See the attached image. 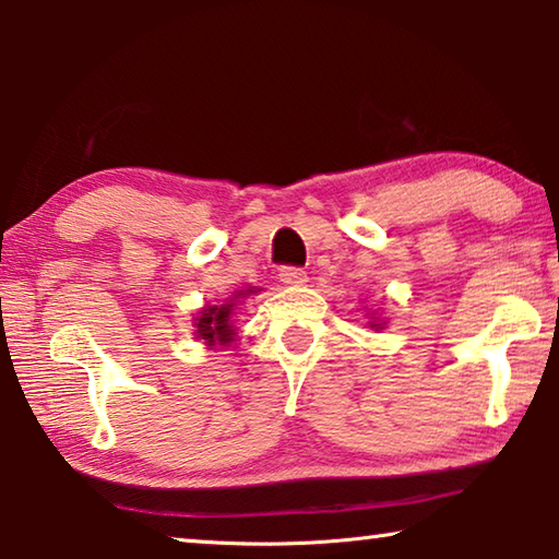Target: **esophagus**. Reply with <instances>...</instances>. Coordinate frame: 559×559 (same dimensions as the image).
Wrapping results in <instances>:
<instances>
[{
	"label": "esophagus",
	"instance_id": "1",
	"mask_svg": "<svg viewBox=\"0 0 559 559\" xmlns=\"http://www.w3.org/2000/svg\"><path fill=\"white\" fill-rule=\"evenodd\" d=\"M278 276H281L283 283H288V286H302V283L308 281L306 271L298 269V266H281Z\"/></svg>",
	"mask_w": 559,
	"mask_h": 559
}]
</instances>
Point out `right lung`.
<instances>
[{
  "label": "right lung",
  "mask_w": 559,
  "mask_h": 559,
  "mask_svg": "<svg viewBox=\"0 0 559 559\" xmlns=\"http://www.w3.org/2000/svg\"><path fill=\"white\" fill-rule=\"evenodd\" d=\"M249 293H253V290H249ZM249 293H239V296H249ZM231 308H234V302H229V306L206 308L202 318H197V333H200V337L206 340L210 345L231 343V337H234V330L229 325Z\"/></svg>",
  "instance_id": "add662e5"
}]
</instances>
